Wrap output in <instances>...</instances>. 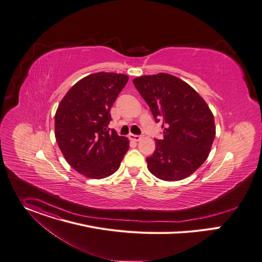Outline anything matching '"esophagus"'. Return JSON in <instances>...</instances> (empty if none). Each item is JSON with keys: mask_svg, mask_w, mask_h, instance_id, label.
I'll use <instances>...</instances> for the list:
<instances>
[{"mask_svg": "<svg viewBox=\"0 0 262 262\" xmlns=\"http://www.w3.org/2000/svg\"><path fill=\"white\" fill-rule=\"evenodd\" d=\"M132 141H135V142H138V141H140L141 139H142V137L141 136H138V135H129V137H128Z\"/></svg>", "mask_w": 262, "mask_h": 262, "instance_id": "34e87169", "label": "esophagus"}]
</instances>
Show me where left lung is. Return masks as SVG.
<instances>
[{"label": "left lung", "instance_id": "left-lung-1", "mask_svg": "<svg viewBox=\"0 0 262 262\" xmlns=\"http://www.w3.org/2000/svg\"><path fill=\"white\" fill-rule=\"evenodd\" d=\"M133 82L164 129L146 159L148 170L169 182L192 174L208 158L215 138L209 106L194 89L170 74L140 76Z\"/></svg>", "mask_w": 262, "mask_h": 262}]
</instances>
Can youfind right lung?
I'll return each instance as SVG.
<instances>
[{
    "label": "right lung",
    "instance_id": "add662e5",
    "mask_svg": "<svg viewBox=\"0 0 262 262\" xmlns=\"http://www.w3.org/2000/svg\"><path fill=\"white\" fill-rule=\"evenodd\" d=\"M128 80L99 72L76 82L55 114V138L67 162L80 174L103 179L118 170L129 141L108 127L111 107Z\"/></svg>",
    "mask_w": 262,
    "mask_h": 262
}]
</instances>
